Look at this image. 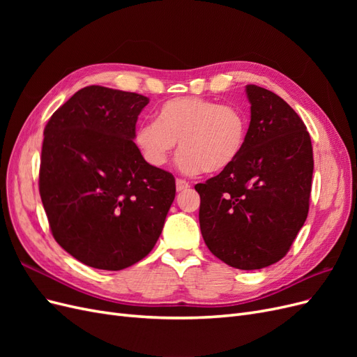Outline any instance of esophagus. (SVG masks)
<instances>
[{"instance_id":"obj_1","label":"esophagus","mask_w":357,"mask_h":357,"mask_svg":"<svg viewBox=\"0 0 357 357\" xmlns=\"http://www.w3.org/2000/svg\"><path fill=\"white\" fill-rule=\"evenodd\" d=\"M189 186H190V185H189V183H188L186 180H183V178H177V180H176V188H177L178 192L186 190Z\"/></svg>"}]
</instances>
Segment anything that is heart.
<instances>
[{"mask_svg": "<svg viewBox=\"0 0 357 357\" xmlns=\"http://www.w3.org/2000/svg\"><path fill=\"white\" fill-rule=\"evenodd\" d=\"M248 119L234 105L198 96H180L160 105L156 122L138 125L134 143L150 167H164L180 146L177 167L188 174H214L229 168L243 153Z\"/></svg>", "mask_w": 357, "mask_h": 357, "instance_id": "heart-1", "label": "heart"}]
</instances>
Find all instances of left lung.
I'll return each mask as SVG.
<instances>
[{"mask_svg":"<svg viewBox=\"0 0 357 357\" xmlns=\"http://www.w3.org/2000/svg\"><path fill=\"white\" fill-rule=\"evenodd\" d=\"M250 125L243 153L195 186L199 226L210 252L229 266L261 269L283 259L308 215L311 138L274 92L247 84Z\"/></svg>","mask_w":357,"mask_h":357,"instance_id":"8db88e82","label":"left lung"}]
</instances>
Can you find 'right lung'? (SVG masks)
Returning a JSON list of instances; mask_svg holds the SVG:
<instances>
[{"instance_id":"add662e5","label":"right lung","mask_w":357,"mask_h":357,"mask_svg":"<svg viewBox=\"0 0 357 357\" xmlns=\"http://www.w3.org/2000/svg\"><path fill=\"white\" fill-rule=\"evenodd\" d=\"M144 95L86 86L45 128L40 197L56 243L82 264L121 271L155 247L176 197L168 171L134 143Z\"/></svg>"}]
</instances>
